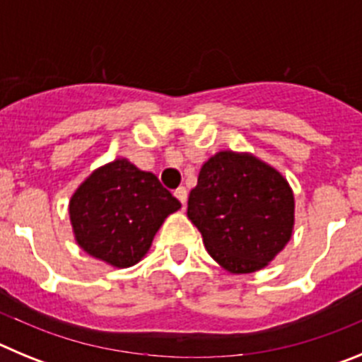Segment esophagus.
<instances>
[{
    "mask_svg": "<svg viewBox=\"0 0 362 362\" xmlns=\"http://www.w3.org/2000/svg\"><path fill=\"white\" fill-rule=\"evenodd\" d=\"M174 196L177 197V199L181 201V203H183V206H185V204H187V199H188V190H187V188H185V187L175 188Z\"/></svg>",
    "mask_w": 362,
    "mask_h": 362,
    "instance_id": "34e87169",
    "label": "esophagus"
}]
</instances>
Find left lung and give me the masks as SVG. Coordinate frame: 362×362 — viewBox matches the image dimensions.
<instances>
[{"mask_svg": "<svg viewBox=\"0 0 362 362\" xmlns=\"http://www.w3.org/2000/svg\"><path fill=\"white\" fill-rule=\"evenodd\" d=\"M288 181L252 153L217 152L201 166L188 196V219L209 254L232 274L267 267L292 238Z\"/></svg>", "mask_w": 362, "mask_h": 362, "instance_id": "8db88e82", "label": "left lung"}]
</instances>
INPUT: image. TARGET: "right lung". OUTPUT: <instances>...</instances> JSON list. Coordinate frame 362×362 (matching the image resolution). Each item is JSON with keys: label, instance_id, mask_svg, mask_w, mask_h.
<instances>
[{"label": "right lung", "instance_id": "right-lung-1", "mask_svg": "<svg viewBox=\"0 0 362 362\" xmlns=\"http://www.w3.org/2000/svg\"><path fill=\"white\" fill-rule=\"evenodd\" d=\"M181 209L152 172L116 159L92 172L69 204L76 241L116 268L139 263L163 221Z\"/></svg>", "mask_w": 362, "mask_h": 362}]
</instances>
